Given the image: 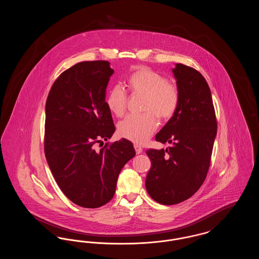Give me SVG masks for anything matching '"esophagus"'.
<instances>
[{
    "label": "esophagus",
    "mask_w": 259,
    "mask_h": 259,
    "mask_svg": "<svg viewBox=\"0 0 259 259\" xmlns=\"http://www.w3.org/2000/svg\"><path fill=\"white\" fill-rule=\"evenodd\" d=\"M134 148H135L136 153H137V154H140V153H142V151H143V148H142L141 146H139L138 144H135V145H134Z\"/></svg>",
    "instance_id": "esophagus-1"
}]
</instances>
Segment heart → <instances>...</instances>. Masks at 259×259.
I'll return each instance as SVG.
<instances>
[{"mask_svg":"<svg viewBox=\"0 0 259 259\" xmlns=\"http://www.w3.org/2000/svg\"><path fill=\"white\" fill-rule=\"evenodd\" d=\"M133 96H144L142 115H130L118 124V134L131 142H147L157 128V120L170 119L179 108L181 93L178 85L163 74L148 68L138 67L125 80ZM127 94L119 85L111 87L105 99L106 106L117 117L123 116L127 107Z\"/></svg>","mask_w":259,"mask_h":259,"instance_id":"obj_1","label":"heart"}]
</instances>
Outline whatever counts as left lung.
<instances>
[{
  "label": "left lung",
  "instance_id": "obj_1",
  "mask_svg": "<svg viewBox=\"0 0 259 259\" xmlns=\"http://www.w3.org/2000/svg\"><path fill=\"white\" fill-rule=\"evenodd\" d=\"M181 101L171 119L155 137L171 147L147 150L151 167L146 179L149 196L162 205L191 197L209 171L217 117L209 85L195 69L177 64L172 69Z\"/></svg>",
  "mask_w": 259,
  "mask_h": 259
}]
</instances>
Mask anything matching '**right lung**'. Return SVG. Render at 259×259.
Wrapping results in <instances>:
<instances>
[{
    "label": "right lung",
    "instance_id": "1",
    "mask_svg": "<svg viewBox=\"0 0 259 259\" xmlns=\"http://www.w3.org/2000/svg\"><path fill=\"white\" fill-rule=\"evenodd\" d=\"M112 74L108 61L77 63L58 76L47 99V161L62 192L83 208L111 201L119 172L136 154L126 139L96 149L115 131L105 103Z\"/></svg>",
    "mask_w": 259,
    "mask_h": 259
}]
</instances>
